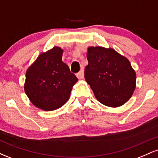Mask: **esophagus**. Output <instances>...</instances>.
I'll return each instance as SVG.
<instances>
[{"label": "esophagus", "instance_id": "34e87169", "mask_svg": "<svg viewBox=\"0 0 158 158\" xmlns=\"http://www.w3.org/2000/svg\"><path fill=\"white\" fill-rule=\"evenodd\" d=\"M77 77L79 78V79H83V77H84V70H81L79 73H77Z\"/></svg>", "mask_w": 158, "mask_h": 158}]
</instances>
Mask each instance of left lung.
<instances>
[{"label":"left lung","mask_w":158,"mask_h":158,"mask_svg":"<svg viewBox=\"0 0 158 158\" xmlns=\"http://www.w3.org/2000/svg\"><path fill=\"white\" fill-rule=\"evenodd\" d=\"M85 78L99 102L118 107L131 98L136 87V73L130 61L113 49L90 47Z\"/></svg>","instance_id":"left-lung-1"}]
</instances>
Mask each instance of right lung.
<instances>
[{
	"mask_svg": "<svg viewBox=\"0 0 158 158\" xmlns=\"http://www.w3.org/2000/svg\"><path fill=\"white\" fill-rule=\"evenodd\" d=\"M62 52L60 48L54 47L41 53L26 73L25 93L42 110H53L64 106L78 81L62 61Z\"/></svg>",
	"mask_w": 158,
	"mask_h": 158,
	"instance_id": "right-lung-1",
	"label": "right lung"
}]
</instances>
